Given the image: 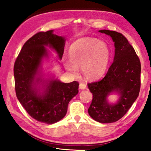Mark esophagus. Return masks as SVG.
<instances>
[{
	"label": "esophagus",
	"mask_w": 151,
	"mask_h": 151,
	"mask_svg": "<svg viewBox=\"0 0 151 151\" xmlns=\"http://www.w3.org/2000/svg\"><path fill=\"white\" fill-rule=\"evenodd\" d=\"M86 88V85L85 83H80V85H79V88L81 89V90H84V89H85Z\"/></svg>",
	"instance_id": "34e87169"
}]
</instances>
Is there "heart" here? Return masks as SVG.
<instances>
[{
  "instance_id": "heart-1",
  "label": "heart",
  "mask_w": 151,
  "mask_h": 151,
  "mask_svg": "<svg viewBox=\"0 0 151 151\" xmlns=\"http://www.w3.org/2000/svg\"><path fill=\"white\" fill-rule=\"evenodd\" d=\"M70 60L65 61L66 70L74 76L82 68L88 79L100 77L106 70L110 59V50L105 42L93 38H82L73 42L68 51Z\"/></svg>"
}]
</instances>
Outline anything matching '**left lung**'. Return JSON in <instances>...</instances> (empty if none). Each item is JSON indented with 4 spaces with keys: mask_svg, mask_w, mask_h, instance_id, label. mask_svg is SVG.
Here are the masks:
<instances>
[{
    "mask_svg": "<svg viewBox=\"0 0 151 151\" xmlns=\"http://www.w3.org/2000/svg\"><path fill=\"white\" fill-rule=\"evenodd\" d=\"M99 32L112 38L115 52L113 63L104 77L88 84L93 93L88 112L94 121L111 123L121 119L139 96L141 66L134 48L122 34L109 30ZM114 91L119 94V99L116 104H110L106 98Z\"/></svg>",
    "mask_w": 151,
    "mask_h": 151,
    "instance_id": "left-lung-1",
    "label": "left lung"
}]
</instances>
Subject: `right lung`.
<instances>
[{
    "mask_svg": "<svg viewBox=\"0 0 151 151\" xmlns=\"http://www.w3.org/2000/svg\"><path fill=\"white\" fill-rule=\"evenodd\" d=\"M65 45V37L54 35L52 30L39 32L24 43L14 63L18 100L30 116L47 124L55 123L64 118L70 101L78 93L77 81L64 83L57 79L45 81L41 76L38 77L42 58L48 57L45 47L54 49L61 59ZM40 83L43 86L41 93Z\"/></svg>",
    "mask_w": 151,
    "mask_h": 151,
    "instance_id": "1",
    "label": "right lung"
}]
</instances>
